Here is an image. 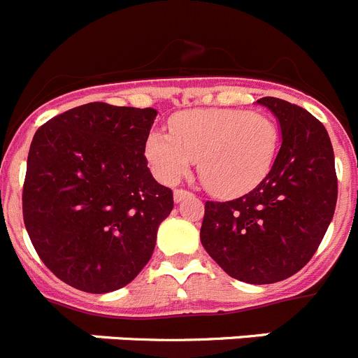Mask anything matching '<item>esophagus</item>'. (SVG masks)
<instances>
[{"mask_svg": "<svg viewBox=\"0 0 358 358\" xmlns=\"http://www.w3.org/2000/svg\"><path fill=\"white\" fill-rule=\"evenodd\" d=\"M192 196V192H189V190L185 189H175V192H173V198H175L176 203L183 201L185 198H190Z\"/></svg>", "mask_w": 358, "mask_h": 358, "instance_id": "obj_1", "label": "esophagus"}]
</instances>
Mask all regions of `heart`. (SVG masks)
I'll return each mask as SVG.
<instances>
[{
	"label": "heart",
	"mask_w": 358,
	"mask_h": 358,
	"mask_svg": "<svg viewBox=\"0 0 358 358\" xmlns=\"http://www.w3.org/2000/svg\"><path fill=\"white\" fill-rule=\"evenodd\" d=\"M280 132L266 113L192 109L169 122V134L146 139V159L157 178L176 183L198 160L203 185L217 196L245 194L272 171Z\"/></svg>",
	"instance_id": "b5f03b06"
}]
</instances>
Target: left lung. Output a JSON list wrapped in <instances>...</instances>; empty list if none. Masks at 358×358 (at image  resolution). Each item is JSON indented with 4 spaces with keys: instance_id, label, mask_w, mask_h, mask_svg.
Listing matches in <instances>:
<instances>
[{
    "instance_id": "obj_1",
    "label": "left lung",
    "mask_w": 358,
    "mask_h": 358,
    "mask_svg": "<svg viewBox=\"0 0 358 358\" xmlns=\"http://www.w3.org/2000/svg\"><path fill=\"white\" fill-rule=\"evenodd\" d=\"M258 103L282 132L270 175L233 201H206L201 243L228 275L249 285L279 282L309 263L337 203L334 150L327 129L300 106L275 96Z\"/></svg>"
}]
</instances>
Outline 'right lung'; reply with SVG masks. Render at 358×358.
Segmentation results:
<instances>
[{"mask_svg": "<svg viewBox=\"0 0 358 358\" xmlns=\"http://www.w3.org/2000/svg\"><path fill=\"white\" fill-rule=\"evenodd\" d=\"M157 111L90 102L43 123L28 153L22 217L36 255L86 293L123 288L150 262L173 192L145 157Z\"/></svg>", "mask_w": 358, "mask_h": 358, "instance_id": "right-lung-1", "label": "right lung"}]
</instances>
